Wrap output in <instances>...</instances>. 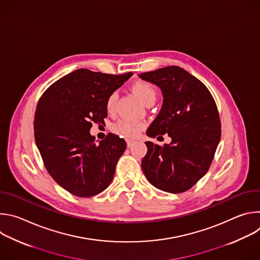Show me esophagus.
<instances>
[{
    "mask_svg": "<svg viewBox=\"0 0 260 260\" xmlns=\"http://www.w3.org/2000/svg\"><path fill=\"white\" fill-rule=\"evenodd\" d=\"M135 143V141H133V140H126V144H127V147H131V146H133V144Z\"/></svg>",
    "mask_w": 260,
    "mask_h": 260,
    "instance_id": "obj_1",
    "label": "esophagus"
}]
</instances>
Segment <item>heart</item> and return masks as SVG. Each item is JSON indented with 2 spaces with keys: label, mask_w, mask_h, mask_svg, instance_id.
Wrapping results in <instances>:
<instances>
[{
  "label": "heart",
  "mask_w": 260,
  "mask_h": 260,
  "mask_svg": "<svg viewBox=\"0 0 260 260\" xmlns=\"http://www.w3.org/2000/svg\"><path fill=\"white\" fill-rule=\"evenodd\" d=\"M133 91L139 96V99L145 104V105H149L153 104L156 100L157 96V89L156 87L147 81L139 80L136 81L132 85ZM116 102H117V93L112 92L110 93L106 100V109L109 113H113L115 107H116ZM145 124L142 122H136V121H131L127 119H122L113 124L112 131L120 135L123 138L126 139H135L137 138L141 132L144 129Z\"/></svg>",
  "instance_id": "heart-1"
}]
</instances>
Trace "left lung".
Instances as JSON below:
<instances>
[{
    "label": "left lung",
    "mask_w": 260,
    "mask_h": 260,
    "mask_svg": "<svg viewBox=\"0 0 260 260\" xmlns=\"http://www.w3.org/2000/svg\"><path fill=\"white\" fill-rule=\"evenodd\" d=\"M162 92L160 112L147 129V136L168 134L172 142L159 146L146 142L142 170L153 186L181 193L190 189L208 172L221 138L216 103L198 78L184 69L171 66L139 74Z\"/></svg>",
    "instance_id": "obj_1"
}]
</instances>
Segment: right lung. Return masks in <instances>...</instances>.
<instances>
[{"instance_id": "obj_1", "label": "right lung", "mask_w": 260, "mask_h": 260, "mask_svg": "<svg viewBox=\"0 0 260 260\" xmlns=\"http://www.w3.org/2000/svg\"><path fill=\"white\" fill-rule=\"evenodd\" d=\"M133 73L111 75L79 69L50 85L36 108L35 140L53 180L70 193L90 198L112 182L126 143L109 134L99 144L89 133L107 117L106 100Z\"/></svg>"}]
</instances>
